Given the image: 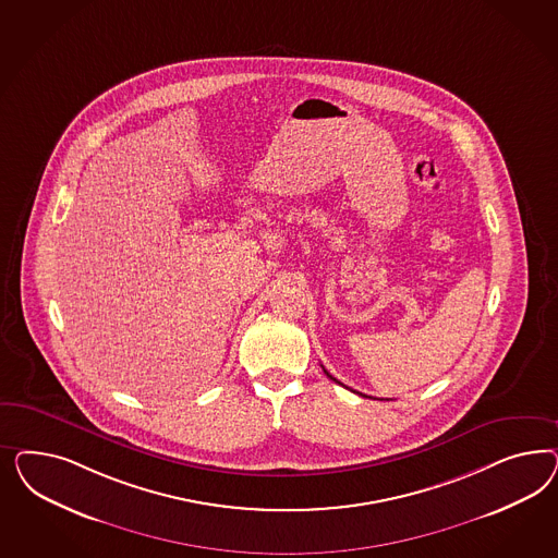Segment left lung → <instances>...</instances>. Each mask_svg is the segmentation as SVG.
I'll return each mask as SVG.
<instances>
[{
	"instance_id": "1",
	"label": "left lung",
	"mask_w": 558,
	"mask_h": 558,
	"mask_svg": "<svg viewBox=\"0 0 558 558\" xmlns=\"http://www.w3.org/2000/svg\"><path fill=\"white\" fill-rule=\"evenodd\" d=\"M323 371H325V368H323ZM325 374H327V376H329V378H331V380H336V383H338V378H333V376H331V374H329V372L325 371ZM339 385H341V383H339Z\"/></svg>"
}]
</instances>
